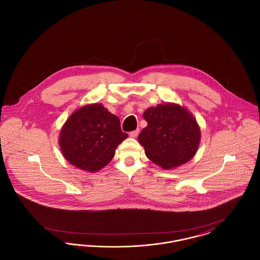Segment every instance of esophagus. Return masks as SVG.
Returning a JSON list of instances; mask_svg holds the SVG:
<instances>
[{
  "label": "esophagus",
  "instance_id": "obj_1",
  "mask_svg": "<svg viewBox=\"0 0 260 260\" xmlns=\"http://www.w3.org/2000/svg\"><path fill=\"white\" fill-rule=\"evenodd\" d=\"M139 132H140V129H139V128H137L136 131H133V132H131V133H129V136H131V137H136V136H138Z\"/></svg>",
  "mask_w": 260,
  "mask_h": 260
}]
</instances>
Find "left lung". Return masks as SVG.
<instances>
[{
	"label": "left lung",
	"instance_id": "left-lung-1",
	"mask_svg": "<svg viewBox=\"0 0 260 260\" xmlns=\"http://www.w3.org/2000/svg\"><path fill=\"white\" fill-rule=\"evenodd\" d=\"M147 126L138 136L149 160L172 170L191 160L198 150L201 131L194 116L174 103L158 104L143 114Z\"/></svg>",
	"mask_w": 260,
	"mask_h": 260
}]
</instances>
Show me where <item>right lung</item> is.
I'll use <instances>...</instances> for the list:
<instances>
[{
  "label": "right lung",
  "mask_w": 260,
  "mask_h": 260,
  "mask_svg": "<svg viewBox=\"0 0 260 260\" xmlns=\"http://www.w3.org/2000/svg\"><path fill=\"white\" fill-rule=\"evenodd\" d=\"M127 137L120 119L102 104L85 105L63 124L59 146L64 158L78 169L94 173L111 161L117 146Z\"/></svg>",
  "instance_id": "obj_1"
}]
</instances>
